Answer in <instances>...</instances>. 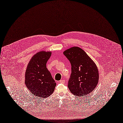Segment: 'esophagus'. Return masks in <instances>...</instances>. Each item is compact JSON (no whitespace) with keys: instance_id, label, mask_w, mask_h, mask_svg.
I'll use <instances>...</instances> for the list:
<instances>
[{"instance_id":"esophagus-1","label":"esophagus","mask_w":123,"mask_h":123,"mask_svg":"<svg viewBox=\"0 0 123 123\" xmlns=\"http://www.w3.org/2000/svg\"><path fill=\"white\" fill-rule=\"evenodd\" d=\"M65 80L64 79H62V80H61L60 81H59V82L60 83H63V84H64V83H65Z\"/></svg>"}]
</instances>
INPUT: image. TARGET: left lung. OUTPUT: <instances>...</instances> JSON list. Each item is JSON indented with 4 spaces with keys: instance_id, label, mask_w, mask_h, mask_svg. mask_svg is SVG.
<instances>
[{
    "instance_id": "8db88e82",
    "label": "left lung",
    "mask_w": 123,
    "mask_h": 123,
    "mask_svg": "<svg viewBox=\"0 0 123 123\" xmlns=\"http://www.w3.org/2000/svg\"><path fill=\"white\" fill-rule=\"evenodd\" d=\"M64 55L71 65L68 87L72 93L85 97L97 86L99 74L97 65L83 50L74 47L65 51Z\"/></svg>"
}]
</instances>
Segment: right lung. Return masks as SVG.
I'll use <instances>...</instances> for the list:
<instances>
[{"label":"right lung","instance_id":"1","mask_svg":"<svg viewBox=\"0 0 123 123\" xmlns=\"http://www.w3.org/2000/svg\"><path fill=\"white\" fill-rule=\"evenodd\" d=\"M50 52L35 54L28 64L25 75V84L30 92L38 97H48L54 91L56 83L46 68Z\"/></svg>","mask_w":123,"mask_h":123}]
</instances>
